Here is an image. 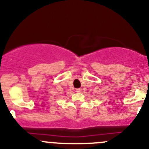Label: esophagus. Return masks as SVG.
<instances>
[{
  "label": "esophagus",
  "mask_w": 149,
  "mask_h": 149,
  "mask_svg": "<svg viewBox=\"0 0 149 149\" xmlns=\"http://www.w3.org/2000/svg\"><path fill=\"white\" fill-rule=\"evenodd\" d=\"M76 92H81V91H82V88H76Z\"/></svg>",
  "instance_id": "obj_1"
}]
</instances>
